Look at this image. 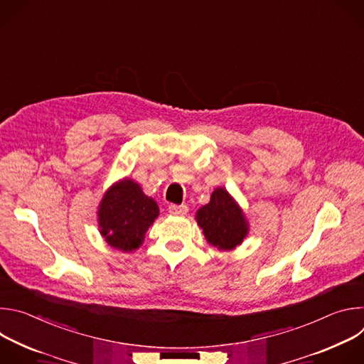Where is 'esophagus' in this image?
I'll list each match as a JSON object with an SVG mask.
<instances>
[{
    "label": "esophagus",
    "mask_w": 364,
    "mask_h": 364,
    "mask_svg": "<svg viewBox=\"0 0 364 364\" xmlns=\"http://www.w3.org/2000/svg\"><path fill=\"white\" fill-rule=\"evenodd\" d=\"M187 212H188V207L184 204H181V205L170 204L168 205V213L173 216H184V215H187Z\"/></svg>",
    "instance_id": "esophagus-1"
}]
</instances>
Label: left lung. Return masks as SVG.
<instances>
[{"label": "left lung", "instance_id": "8db88e82", "mask_svg": "<svg viewBox=\"0 0 364 364\" xmlns=\"http://www.w3.org/2000/svg\"><path fill=\"white\" fill-rule=\"evenodd\" d=\"M196 220L207 243L223 252L236 249L249 233V222L243 209L223 187H218L210 201L200 207Z\"/></svg>", "mask_w": 364, "mask_h": 364}]
</instances>
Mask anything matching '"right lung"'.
<instances>
[{"instance_id": "right-lung-1", "label": "right lung", "mask_w": 364, "mask_h": 364, "mask_svg": "<svg viewBox=\"0 0 364 364\" xmlns=\"http://www.w3.org/2000/svg\"><path fill=\"white\" fill-rule=\"evenodd\" d=\"M160 215V207L132 178L114 183L97 205V228L105 242L121 252L136 250Z\"/></svg>"}]
</instances>
